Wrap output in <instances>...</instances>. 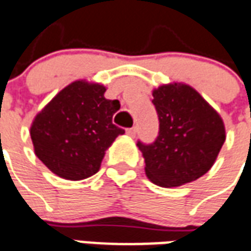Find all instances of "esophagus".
Masks as SVG:
<instances>
[{
    "label": "esophagus",
    "mask_w": 251,
    "mask_h": 251,
    "mask_svg": "<svg viewBox=\"0 0 251 251\" xmlns=\"http://www.w3.org/2000/svg\"><path fill=\"white\" fill-rule=\"evenodd\" d=\"M136 132H138V127L128 128L127 129V135H129L131 138H135V136H136Z\"/></svg>",
    "instance_id": "34e87169"
}]
</instances>
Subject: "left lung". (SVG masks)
<instances>
[{
    "instance_id": "left-lung-1",
    "label": "left lung",
    "mask_w": 251,
    "mask_h": 251,
    "mask_svg": "<svg viewBox=\"0 0 251 251\" xmlns=\"http://www.w3.org/2000/svg\"><path fill=\"white\" fill-rule=\"evenodd\" d=\"M159 132L152 143L138 142L146 175L155 184L178 187L207 173L225 143L217 111L186 84L162 85L152 92Z\"/></svg>"
}]
</instances>
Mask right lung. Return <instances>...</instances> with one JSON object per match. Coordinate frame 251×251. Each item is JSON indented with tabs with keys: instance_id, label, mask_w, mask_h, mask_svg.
Wrapping results in <instances>:
<instances>
[{
	"instance_id": "add662e5",
	"label": "right lung",
	"mask_w": 251,
	"mask_h": 251,
	"mask_svg": "<svg viewBox=\"0 0 251 251\" xmlns=\"http://www.w3.org/2000/svg\"><path fill=\"white\" fill-rule=\"evenodd\" d=\"M105 88L78 80L58 92L32 127L34 152L60 178L81 180L98 173L104 153L123 128L112 123L119 100L104 98Z\"/></svg>"
}]
</instances>
